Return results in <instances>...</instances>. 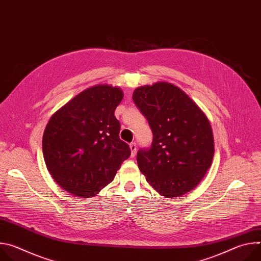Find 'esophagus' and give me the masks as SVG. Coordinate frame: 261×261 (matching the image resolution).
<instances>
[{"mask_svg":"<svg viewBox=\"0 0 261 261\" xmlns=\"http://www.w3.org/2000/svg\"><path fill=\"white\" fill-rule=\"evenodd\" d=\"M130 150H131V157H134L136 155V143L134 142L130 143Z\"/></svg>","mask_w":261,"mask_h":261,"instance_id":"1","label":"esophagus"}]
</instances>
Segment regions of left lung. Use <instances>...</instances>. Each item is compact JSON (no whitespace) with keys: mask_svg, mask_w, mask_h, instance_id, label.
<instances>
[{"mask_svg":"<svg viewBox=\"0 0 261 261\" xmlns=\"http://www.w3.org/2000/svg\"><path fill=\"white\" fill-rule=\"evenodd\" d=\"M132 98L153 132L151 147L141 148L136 157L146 181L167 198L191 191L214 158L207 118L187 94L169 83L139 87Z\"/></svg>","mask_w":261,"mask_h":261,"instance_id":"8db88e82","label":"left lung"}]
</instances>
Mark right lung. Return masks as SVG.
<instances>
[{"mask_svg":"<svg viewBox=\"0 0 261 261\" xmlns=\"http://www.w3.org/2000/svg\"><path fill=\"white\" fill-rule=\"evenodd\" d=\"M123 97L118 87L97 85L71 99L49 119L42 139L44 161L56 182L70 194L95 196L130 157L115 117Z\"/></svg>","mask_w":261,"mask_h":261,"instance_id":"right-lung-1","label":"right lung"}]
</instances>
